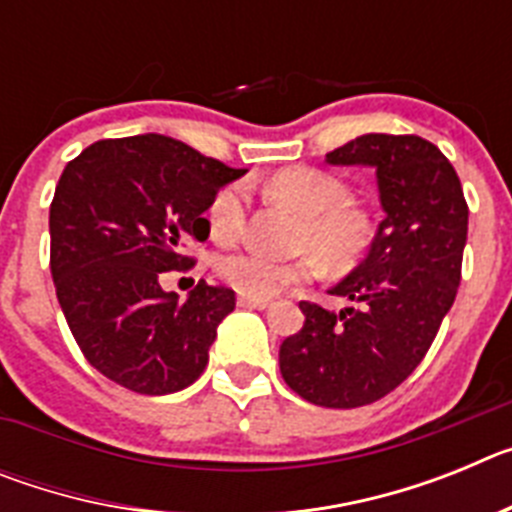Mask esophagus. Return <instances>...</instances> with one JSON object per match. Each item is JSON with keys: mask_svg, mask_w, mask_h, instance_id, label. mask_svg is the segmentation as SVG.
Returning <instances> with one entry per match:
<instances>
[{"mask_svg": "<svg viewBox=\"0 0 512 512\" xmlns=\"http://www.w3.org/2000/svg\"><path fill=\"white\" fill-rule=\"evenodd\" d=\"M238 305H241V307H253V310H266V307L271 305V300H266V297H246V295H241V297H238Z\"/></svg>", "mask_w": 512, "mask_h": 512, "instance_id": "obj_1", "label": "esophagus"}]
</instances>
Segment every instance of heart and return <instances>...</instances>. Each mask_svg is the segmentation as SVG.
Masks as SVG:
<instances>
[{"instance_id":"heart-1","label":"heart","mask_w":512,"mask_h":512,"mask_svg":"<svg viewBox=\"0 0 512 512\" xmlns=\"http://www.w3.org/2000/svg\"><path fill=\"white\" fill-rule=\"evenodd\" d=\"M269 192L302 215L295 246L300 259L277 261L256 251H233L217 259V274L246 297H274L289 284L318 274L320 264L333 271L351 269L366 256L374 241V220L364 207L351 202L346 184L318 169H284L269 179ZM248 192L243 184H228L212 197L210 228L230 238L246 223Z\"/></svg>"}]
</instances>
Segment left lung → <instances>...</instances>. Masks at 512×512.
I'll return each instance as SVG.
<instances>
[{
	"label": "left lung",
	"instance_id": "8db88e82",
	"mask_svg": "<svg viewBox=\"0 0 512 512\" xmlns=\"http://www.w3.org/2000/svg\"><path fill=\"white\" fill-rule=\"evenodd\" d=\"M377 171L384 220L364 259L328 289L354 307L300 302L305 325L284 338V382L320 408H361L413 374L451 310L469 210L449 158L418 135H359L325 156Z\"/></svg>",
	"mask_w": 512,
	"mask_h": 512
}]
</instances>
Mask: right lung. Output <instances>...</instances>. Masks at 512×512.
<instances>
[{"label": "right lung", "instance_id": "1", "mask_svg": "<svg viewBox=\"0 0 512 512\" xmlns=\"http://www.w3.org/2000/svg\"><path fill=\"white\" fill-rule=\"evenodd\" d=\"M243 174L156 133L97 140L63 169L51 274L81 354L104 377L171 395L205 372L235 292L200 282L182 302L161 274L192 264L182 241H205L212 197Z\"/></svg>", "mask_w": 512, "mask_h": 512}]
</instances>
